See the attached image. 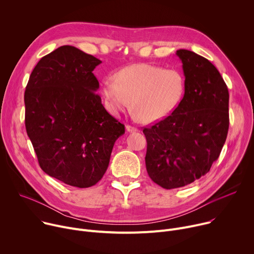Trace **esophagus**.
Returning <instances> with one entry per match:
<instances>
[{
    "label": "esophagus",
    "mask_w": 254,
    "mask_h": 254,
    "mask_svg": "<svg viewBox=\"0 0 254 254\" xmlns=\"http://www.w3.org/2000/svg\"><path fill=\"white\" fill-rule=\"evenodd\" d=\"M126 128H127V131H128V132H135V131L138 130L136 127H132V126H129V125H127V126L126 127Z\"/></svg>",
    "instance_id": "esophagus-1"
}]
</instances>
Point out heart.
Listing matches in <instances>:
<instances>
[{
    "label": "heart",
    "mask_w": 254,
    "mask_h": 254,
    "mask_svg": "<svg viewBox=\"0 0 254 254\" xmlns=\"http://www.w3.org/2000/svg\"><path fill=\"white\" fill-rule=\"evenodd\" d=\"M105 104L113 114L131 111L144 124L160 121L178 105L184 93V78L176 69L150 64H134L120 70L115 81L101 84Z\"/></svg>",
    "instance_id": "b5f03b06"
}]
</instances>
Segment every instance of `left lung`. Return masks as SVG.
I'll use <instances>...</instances> for the list:
<instances>
[{"label":"left lung","mask_w":254,"mask_h":254,"mask_svg":"<svg viewBox=\"0 0 254 254\" xmlns=\"http://www.w3.org/2000/svg\"><path fill=\"white\" fill-rule=\"evenodd\" d=\"M183 63L185 93L175 111L150 127L146 168L165 189L187 186L206 175L224 146L229 92L217 68L195 52H176Z\"/></svg>","instance_id":"8db88e82"}]
</instances>
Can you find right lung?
I'll list each match as a JSON object with an SVG mask.
<instances>
[{
    "mask_svg": "<svg viewBox=\"0 0 254 254\" xmlns=\"http://www.w3.org/2000/svg\"><path fill=\"white\" fill-rule=\"evenodd\" d=\"M101 61L64 45L42 57L26 86L25 126L41 169L78 188L103 177L125 126L95 93L92 71Z\"/></svg>",
    "mask_w": 254,
    "mask_h": 254,
    "instance_id": "1",
    "label": "right lung"
}]
</instances>
